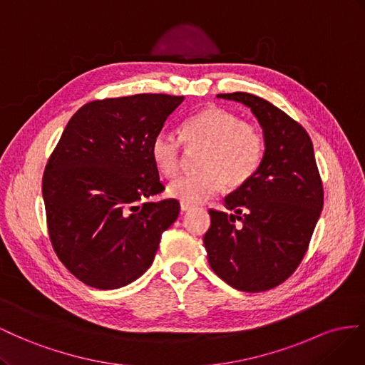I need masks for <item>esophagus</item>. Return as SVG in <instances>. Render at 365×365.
Segmentation results:
<instances>
[{
  "label": "esophagus",
  "mask_w": 365,
  "mask_h": 365,
  "mask_svg": "<svg viewBox=\"0 0 365 365\" xmlns=\"http://www.w3.org/2000/svg\"><path fill=\"white\" fill-rule=\"evenodd\" d=\"M180 207H182L183 212H188V211L194 210V206H192V205H188V203H180Z\"/></svg>",
  "instance_id": "obj_1"
}]
</instances>
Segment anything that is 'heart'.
<instances>
[{"label":"heart","instance_id":"1","mask_svg":"<svg viewBox=\"0 0 365 365\" xmlns=\"http://www.w3.org/2000/svg\"><path fill=\"white\" fill-rule=\"evenodd\" d=\"M182 138L188 145H205L200 171L180 175L168 185V194L188 205L206 202L223 185L242 188L255 175L264 153L262 131L214 106L186 119ZM151 158L165 177H174L180 170V140L168 131H158L151 140Z\"/></svg>","mask_w":365,"mask_h":365}]
</instances>
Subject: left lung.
<instances>
[{"label": "left lung", "instance_id": "1", "mask_svg": "<svg viewBox=\"0 0 365 365\" xmlns=\"http://www.w3.org/2000/svg\"><path fill=\"white\" fill-rule=\"evenodd\" d=\"M217 98L251 108L264 153L252 179L225 199L232 212L210 211L207 262L234 289L263 292L298 267L324 205L314 145L298 122L262 98L243 91Z\"/></svg>", "mask_w": 365, "mask_h": 365}]
</instances>
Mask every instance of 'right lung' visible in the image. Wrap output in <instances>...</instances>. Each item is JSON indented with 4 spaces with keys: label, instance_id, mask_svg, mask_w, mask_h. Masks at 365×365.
Masks as SVG:
<instances>
[{
    "label": "right lung",
    "instance_id": "right-lung-1",
    "mask_svg": "<svg viewBox=\"0 0 365 365\" xmlns=\"http://www.w3.org/2000/svg\"><path fill=\"white\" fill-rule=\"evenodd\" d=\"M185 96L134 95L93 101L68 120L50 155L43 199L51 245L82 283L119 289L145 274L179 217L165 190L151 140Z\"/></svg>",
    "mask_w": 365,
    "mask_h": 365
}]
</instances>
